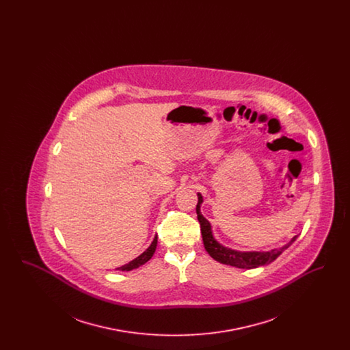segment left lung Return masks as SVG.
Returning a JSON list of instances; mask_svg holds the SVG:
<instances>
[{"mask_svg":"<svg viewBox=\"0 0 350 350\" xmlns=\"http://www.w3.org/2000/svg\"><path fill=\"white\" fill-rule=\"evenodd\" d=\"M198 203H197V217L200 220V232L203 239V245L207 253L220 264L230 265V267H239V269H254V267H264L273 262L278 256L282 254L283 250H287L298 237L294 236L287 244L281 248H274L270 250H236L228 248L220 244L215 239L211 223L200 214V204L203 203V197L198 193Z\"/></svg>","mask_w":350,"mask_h":350,"instance_id":"1","label":"left lung"}]
</instances>
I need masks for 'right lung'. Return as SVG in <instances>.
<instances>
[{"label":"right lung","mask_w":350,"mask_h":350,"mask_svg":"<svg viewBox=\"0 0 350 350\" xmlns=\"http://www.w3.org/2000/svg\"><path fill=\"white\" fill-rule=\"evenodd\" d=\"M156 247H157V236H154V239H153V241L150 243V247L144 250L140 256H137L136 258H133V261H130L129 264H126V265H123V267H117V270H120V271H130V270H133V269H137V267L144 265L147 261H150V258H152V256H153V253H154V250H156Z\"/></svg>","instance_id":"obj_1"}]
</instances>
